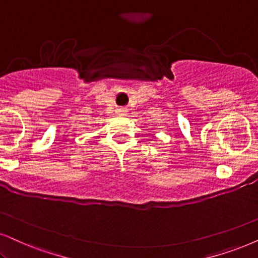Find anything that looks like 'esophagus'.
Returning <instances> with one entry per match:
<instances>
[{
	"label": "esophagus",
	"mask_w": 258,
	"mask_h": 258,
	"mask_svg": "<svg viewBox=\"0 0 258 258\" xmlns=\"http://www.w3.org/2000/svg\"><path fill=\"white\" fill-rule=\"evenodd\" d=\"M115 112H116V114H118V115H125L127 110L123 109V108H118V109L115 110Z\"/></svg>",
	"instance_id": "34e87169"
}]
</instances>
